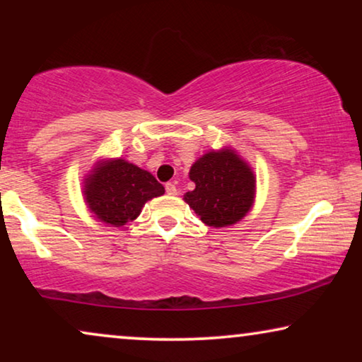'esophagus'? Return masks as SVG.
Listing matches in <instances>:
<instances>
[{"label": "esophagus", "instance_id": "34e87169", "mask_svg": "<svg viewBox=\"0 0 362 362\" xmlns=\"http://www.w3.org/2000/svg\"><path fill=\"white\" fill-rule=\"evenodd\" d=\"M165 189L170 196H175L177 192V187H176V182H166L165 185Z\"/></svg>", "mask_w": 362, "mask_h": 362}]
</instances>
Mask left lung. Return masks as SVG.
Masks as SVG:
<instances>
[{"label": "left lung", "mask_w": 362, "mask_h": 362, "mask_svg": "<svg viewBox=\"0 0 362 362\" xmlns=\"http://www.w3.org/2000/svg\"><path fill=\"white\" fill-rule=\"evenodd\" d=\"M189 177L196 187L186 192L185 201L207 226L235 224L252 207L254 173L232 150L211 151L199 158L191 166Z\"/></svg>", "instance_id": "left-lung-1"}]
</instances>
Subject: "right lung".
Listing matches in <instances>:
<instances>
[{
    "label": "right lung",
    "instance_id": "add662e5",
    "mask_svg": "<svg viewBox=\"0 0 362 362\" xmlns=\"http://www.w3.org/2000/svg\"><path fill=\"white\" fill-rule=\"evenodd\" d=\"M163 192L165 187L148 171L125 160H113L92 171L83 194L97 219L118 227L136 219L145 202Z\"/></svg>",
    "mask_w": 362,
    "mask_h": 362
}]
</instances>
